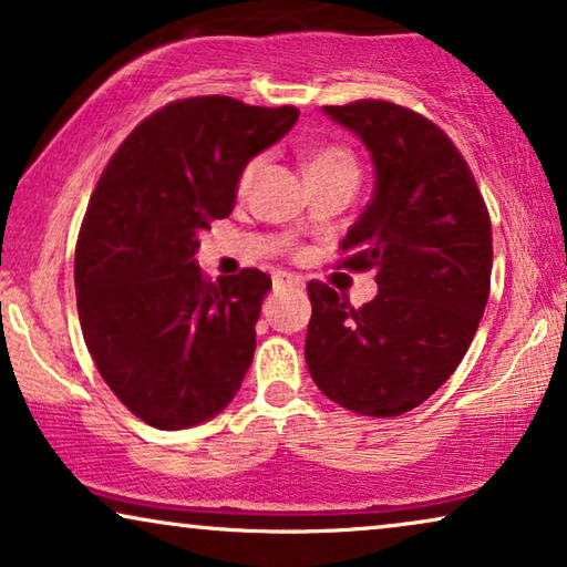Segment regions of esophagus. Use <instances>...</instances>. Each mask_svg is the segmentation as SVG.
Listing matches in <instances>:
<instances>
[{"label":"esophagus","mask_w":567,"mask_h":567,"mask_svg":"<svg viewBox=\"0 0 567 567\" xmlns=\"http://www.w3.org/2000/svg\"><path fill=\"white\" fill-rule=\"evenodd\" d=\"M301 286H305V278L301 276L286 274V270L274 276V289H301Z\"/></svg>","instance_id":"34e87169"}]
</instances>
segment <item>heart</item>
<instances>
[{
    "mask_svg": "<svg viewBox=\"0 0 567 567\" xmlns=\"http://www.w3.org/2000/svg\"><path fill=\"white\" fill-rule=\"evenodd\" d=\"M262 169V157H252L245 162V167L237 175V193L247 196L252 188V183L258 181ZM307 173L309 177H322V175H359V162L355 154L348 150L346 144H324L320 150H315L307 159Z\"/></svg>",
    "mask_w": 567,
    "mask_h": 567,
    "instance_id": "b5f03b06",
    "label": "heart"
}]
</instances>
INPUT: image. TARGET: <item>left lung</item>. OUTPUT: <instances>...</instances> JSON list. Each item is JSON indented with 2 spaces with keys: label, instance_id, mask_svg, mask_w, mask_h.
I'll return each mask as SVG.
<instances>
[{
  "label": "left lung",
  "instance_id": "left-lung-1",
  "mask_svg": "<svg viewBox=\"0 0 567 567\" xmlns=\"http://www.w3.org/2000/svg\"><path fill=\"white\" fill-rule=\"evenodd\" d=\"M324 113L374 159V198L348 229L338 268L374 270L379 293L355 309L309 281L305 359L340 408L394 417L429 400L475 338L491 293V214L462 152L425 115L390 100Z\"/></svg>",
  "mask_w": 567,
  "mask_h": 567
}]
</instances>
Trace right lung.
<instances>
[{
	"instance_id": "right-lung-1",
	"label": "right lung",
	"mask_w": 567,
	"mask_h": 567,
	"mask_svg": "<svg viewBox=\"0 0 567 567\" xmlns=\"http://www.w3.org/2000/svg\"><path fill=\"white\" fill-rule=\"evenodd\" d=\"M297 118L293 105L173 100L123 138L92 190L74 252L82 336L115 398L154 429L221 413L250 369L270 276L212 281L193 255L198 231L231 214L245 162Z\"/></svg>"
}]
</instances>
